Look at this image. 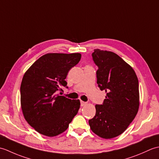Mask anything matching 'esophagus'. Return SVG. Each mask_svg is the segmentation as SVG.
I'll use <instances>...</instances> for the list:
<instances>
[{
    "mask_svg": "<svg viewBox=\"0 0 159 159\" xmlns=\"http://www.w3.org/2000/svg\"><path fill=\"white\" fill-rule=\"evenodd\" d=\"M86 104H87V102H84V101L80 100V106H81V107L85 106Z\"/></svg>",
    "mask_w": 159,
    "mask_h": 159,
    "instance_id": "esophagus-1",
    "label": "esophagus"
}]
</instances>
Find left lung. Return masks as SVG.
Returning <instances> with one entry per match:
<instances>
[{
  "label": "left lung",
  "instance_id": "1",
  "mask_svg": "<svg viewBox=\"0 0 159 159\" xmlns=\"http://www.w3.org/2000/svg\"><path fill=\"white\" fill-rule=\"evenodd\" d=\"M92 56L98 66V85L107 96L102 104L96 105V115L89 124L97 135L111 139L123 133L136 116L139 81L133 69L116 53L96 49Z\"/></svg>",
  "mask_w": 159,
  "mask_h": 159
}]
</instances>
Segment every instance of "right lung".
Segmentation results:
<instances>
[{"label":"right lung","instance_id":"1","mask_svg":"<svg viewBox=\"0 0 159 159\" xmlns=\"http://www.w3.org/2000/svg\"><path fill=\"white\" fill-rule=\"evenodd\" d=\"M80 58V53L46 54L24 75L20 86L22 113L39 133L48 137L62 133L79 111V100L57 93L63 92L62 87L68 88L65 80L67 73Z\"/></svg>","mask_w":159,"mask_h":159}]
</instances>
